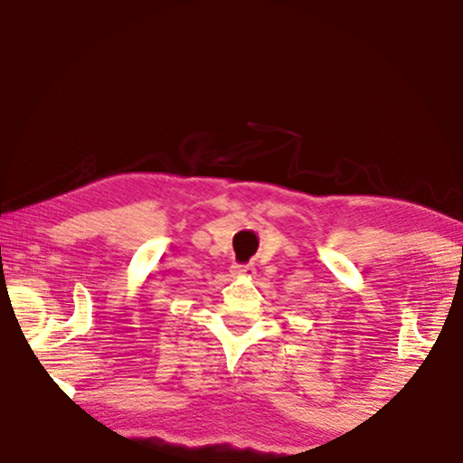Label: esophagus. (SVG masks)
Here are the masks:
<instances>
[{
	"label": "esophagus",
	"instance_id": "obj_1",
	"mask_svg": "<svg viewBox=\"0 0 463 463\" xmlns=\"http://www.w3.org/2000/svg\"><path fill=\"white\" fill-rule=\"evenodd\" d=\"M255 273L257 271L253 265H234L232 268V276H237V278H253Z\"/></svg>",
	"mask_w": 463,
	"mask_h": 463
}]
</instances>
